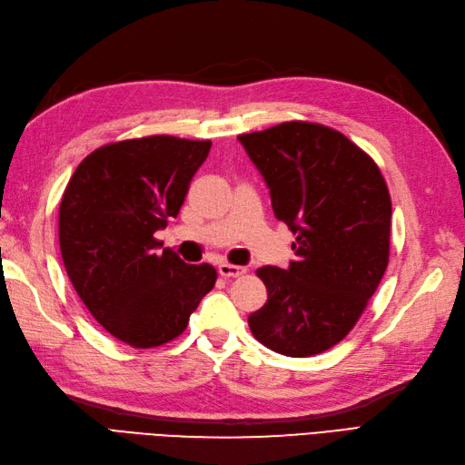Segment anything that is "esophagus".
Returning a JSON list of instances; mask_svg holds the SVG:
<instances>
[{"label": "esophagus", "mask_w": 465, "mask_h": 465, "mask_svg": "<svg viewBox=\"0 0 465 465\" xmlns=\"http://www.w3.org/2000/svg\"><path fill=\"white\" fill-rule=\"evenodd\" d=\"M244 272H246L244 266H234V264H226V262L219 264V274L224 278H236Z\"/></svg>", "instance_id": "34e87169"}]
</instances>
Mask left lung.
I'll return each instance as SVG.
<instances>
[{
	"label": "left lung",
	"mask_w": 465,
	"mask_h": 465,
	"mask_svg": "<svg viewBox=\"0 0 465 465\" xmlns=\"http://www.w3.org/2000/svg\"><path fill=\"white\" fill-rule=\"evenodd\" d=\"M239 141L271 191L274 216L296 234V261L256 271L268 301L249 316L251 332L278 354H320L354 328L386 272V181L362 149L316 123H282Z\"/></svg>",
	"instance_id": "left-lung-1"
}]
</instances>
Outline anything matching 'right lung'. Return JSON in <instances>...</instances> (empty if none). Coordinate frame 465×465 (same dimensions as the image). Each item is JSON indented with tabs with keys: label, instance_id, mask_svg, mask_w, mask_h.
<instances>
[{
	"label": "right lung",
	"instance_id": "add662e5",
	"mask_svg": "<svg viewBox=\"0 0 465 465\" xmlns=\"http://www.w3.org/2000/svg\"><path fill=\"white\" fill-rule=\"evenodd\" d=\"M211 141L154 135L93 151L59 206L61 259L93 318L133 348L177 338L203 296L211 264H187L154 232L179 214Z\"/></svg>",
	"mask_w": 465,
	"mask_h": 465
}]
</instances>
